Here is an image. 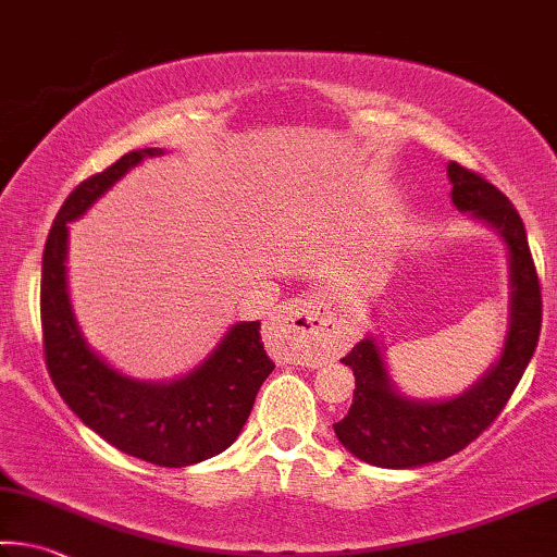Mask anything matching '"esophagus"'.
<instances>
[{
  "instance_id": "1",
  "label": "esophagus",
  "mask_w": 557,
  "mask_h": 557,
  "mask_svg": "<svg viewBox=\"0 0 557 557\" xmlns=\"http://www.w3.org/2000/svg\"><path fill=\"white\" fill-rule=\"evenodd\" d=\"M272 322H275L277 330L295 334L307 349L317 351V355H326L347 337L344 326L326 310L322 297L289 299V302L280 305Z\"/></svg>"
}]
</instances>
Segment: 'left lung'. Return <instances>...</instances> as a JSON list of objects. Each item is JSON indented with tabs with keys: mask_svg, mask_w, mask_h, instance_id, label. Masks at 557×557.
I'll list each match as a JSON object with an SVG mask.
<instances>
[{
	"mask_svg": "<svg viewBox=\"0 0 557 557\" xmlns=\"http://www.w3.org/2000/svg\"><path fill=\"white\" fill-rule=\"evenodd\" d=\"M451 200L461 213L500 235L508 250V330L500 357L451 399H413L399 392L374 334L357 342L342 364L355 372V399L334 434L351 456L379 469H417L454 456L503 411L531 361L541 334V285L518 210L469 168L448 163Z\"/></svg>",
	"mask_w": 557,
	"mask_h": 557,
	"instance_id": "1",
	"label": "left lung"
}]
</instances>
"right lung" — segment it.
<instances>
[{"mask_svg": "<svg viewBox=\"0 0 557 557\" xmlns=\"http://www.w3.org/2000/svg\"><path fill=\"white\" fill-rule=\"evenodd\" d=\"M153 156H163V148L121 156L74 188L57 213L41 258L44 357L61 399L88 429L140 461L183 469L218 456L240 436L275 361L260 342V322L233 324L196 369L171 382L123 374L88 347L69 297V223Z\"/></svg>", "mask_w": 557, "mask_h": 557, "instance_id": "right-lung-1", "label": "right lung"}]
</instances>
